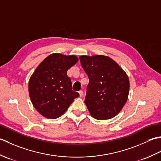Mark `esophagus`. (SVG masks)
I'll list each match as a JSON object with an SVG mask.
<instances>
[{
	"instance_id": "1",
	"label": "esophagus",
	"mask_w": 161,
	"mask_h": 161,
	"mask_svg": "<svg viewBox=\"0 0 161 161\" xmlns=\"http://www.w3.org/2000/svg\"><path fill=\"white\" fill-rule=\"evenodd\" d=\"M79 95H80V97H82L83 95H84V93L82 91H79Z\"/></svg>"
}]
</instances>
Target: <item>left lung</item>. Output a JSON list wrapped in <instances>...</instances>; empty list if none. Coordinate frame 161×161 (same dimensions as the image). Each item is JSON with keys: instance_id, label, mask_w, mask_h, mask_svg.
I'll list each match as a JSON object with an SVG mask.
<instances>
[{"instance_id": "left-lung-1", "label": "left lung", "mask_w": 161, "mask_h": 161, "mask_svg": "<svg viewBox=\"0 0 161 161\" xmlns=\"http://www.w3.org/2000/svg\"><path fill=\"white\" fill-rule=\"evenodd\" d=\"M80 59L89 79L84 102L90 114L100 120L115 117L128 99L127 75L107 56L81 55Z\"/></svg>"}]
</instances>
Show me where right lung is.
<instances>
[{
	"mask_svg": "<svg viewBox=\"0 0 161 161\" xmlns=\"http://www.w3.org/2000/svg\"><path fill=\"white\" fill-rule=\"evenodd\" d=\"M78 61L75 55L53 53L41 63L30 77L29 95L34 107L43 117L62 115L79 93L72 91L67 70Z\"/></svg>",
	"mask_w": 161,
	"mask_h": 161,
	"instance_id": "add662e5",
	"label": "right lung"
}]
</instances>
